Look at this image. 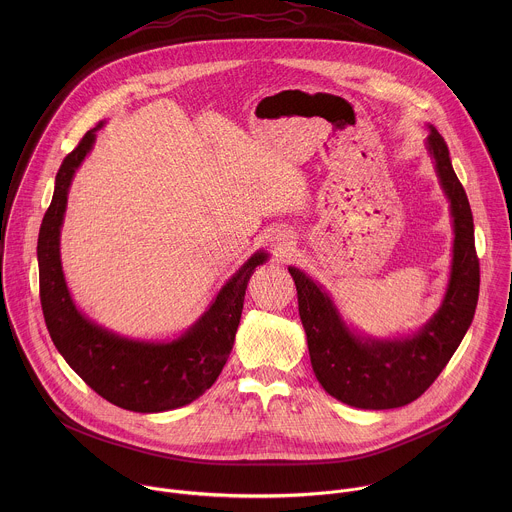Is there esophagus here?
I'll return each mask as SVG.
<instances>
[{"label":"esophagus","mask_w":512,"mask_h":512,"mask_svg":"<svg viewBox=\"0 0 512 512\" xmlns=\"http://www.w3.org/2000/svg\"><path fill=\"white\" fill-rule=\"evenodd\" d=\"M270 242L278 252V256H288L293 250V236L286 230H278V234H274Z\"/></svg>","instance_id":"esophagus-1"}]
</instances>
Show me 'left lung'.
<instances>
[{"instance_id": "1", "label": "left lung", "mask_w": 512, "mask_h": 512, "mask_svg": "<svg viewBox=\"0 0 512 512\" xmlns=\"http://www.w3.org/2000/svg\"><path fill=\"white\" fill-rule=\"evenodd\" d=\"M428 151L453 217V260L438 313L414 335L370 339L351 331L333 299L305 272L288 268L295 282L299 317L307 335L313 372L333 398L363 410L400 408L420 398L449 363L465 337L479 299V258L473 215L449 149L430 126Z\"/></svg>"}]
</instances>
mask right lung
Returning <instances> with one entry per match:
<instances>
[{"label":"right lung","instance_id":"add662e5","mask_svg":"<svg viewBox=\"0 0 512 512\" xmlns=\"http://www.w3.org/2000/svg\"><path fill=\"white\" fill-rule=\"evenodd\" d=\"M100 128L102 124L88 130L63 159L53 201L41 222L37 258L45 323L63 359L108 402L142 414L181 408L219 378L234 345L248 280L268 254L256 252L222 286L199 321L173 341L126 339L86 319L67 288L59 244L74 171L92 149Z\"/></svg>","mask_w":512,"mask_h":512}]
</instances>
